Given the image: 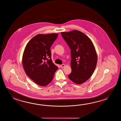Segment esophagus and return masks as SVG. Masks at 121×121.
<instances>
[{"instance_id":"34e87169","label":"esophagus","mask_w":121,"mask_h":121,"mask_svg":"<svg viewBox=\"0 0 121 121\" xmlns=\"http://www.w3.org/2000/svg\"><path fill=\"white\" fill-rule=\"evenodd\" d=\"M60 66L61 67H64V66H65V64H62V65H60Z\"/></svg>"}]
</instances>
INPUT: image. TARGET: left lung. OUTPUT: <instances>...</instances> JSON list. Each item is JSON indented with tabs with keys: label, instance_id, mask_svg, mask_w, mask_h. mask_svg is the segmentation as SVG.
I'll list each match as a JSON object with an SVG mask.
<instances>
[{
	"label": "left lung",
	"instance_id": "obj_1",
	"mask_svg": "<svg viewBox=\"0 0 121 121\" xmlns=\"http://www.w3.org/2000/svg\"><path fill=\"white\" fill-rule=\"evenodd\" d=\"M62 36L71 50V73L70 80L77 84L87 81L93 74L97 62V55L92 41L78 30L61 32Z\"/></svg>",
	"mask_w": 121,
	"mask_h": 121
}]
</instances>
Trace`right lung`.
I'll use <instances>...</instances> for the list:
<instances>
[{"instance_id": "1", "label": "right lung", "mask_w": 121, "mask_h": 121, "mask_svg": "<svg viewBox=\"0 0 121 121\" xmlns=\"http://www.w3.org/2000/svg\"><path fill=\"white\" fill-rule=\"evenodd\" d=\"M58 34H38L27 44L22 63L26 74L37 84L46 86L51 82L58 68L52 62L51 47Z\"/></svg>"}]
</instances>
